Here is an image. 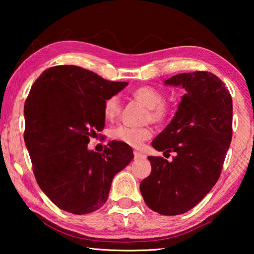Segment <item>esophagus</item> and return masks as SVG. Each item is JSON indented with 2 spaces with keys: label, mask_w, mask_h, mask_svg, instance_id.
Returning <instances> with one entry per match:
<instances>
[{
  "label": "esophagus",
  "mask_w": 254,
  "mask_h": 254,
  "mask_svg": "<svg viewBox=\"0 0 254 254\" xmlns=\"http://www.w3.org/2000/svg\"><path fill=\"white\" fill-rule=\"evenodd\" d=\"M144 158H145L144 154H142L141 152L134 151V159H144Z\"/></svg>",
  "instance_id": "obj_1"
}]
</instances>
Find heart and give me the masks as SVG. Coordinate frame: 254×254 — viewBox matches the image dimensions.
<instances>
[{
  "mask_svg": "<svg viewBox=\"0 0 254 254\" xmlns=\"http://www.w3.org/2000/svg\"><path fill=\"white\" fill-rule=\"evenodd\" d=\"M132 96L137 102L143 104L149 109L147 119L154 123H160L165 121L168 117V109L165 105V95L156 88L142 86L132 92ZM121 112V103L118 95H112L107 97L104 105H103V113L109 121H112L119 117ZM152 133L148 127H130L126 126H120L112 131V137L120 141L124 144L130 145L132 148H140L144 141L151 137Z\"/></svg>",
  "mask_w": 254,
  "mask_h": 254,
  "instance_id": "obj_1",
  "label": "heart"
}]
</instances>
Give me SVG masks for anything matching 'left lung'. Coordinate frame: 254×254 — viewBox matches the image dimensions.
I'll return each mask as SVG.
<instances>
[{"label":"left lung","mask_w":254,"mask_h":254,"mask_svg":"<svg viewBox=\"0 0 254 254\" xmlns=\"http://www.w3.org/2000/svg\"><path fill=\"white\" fill-rule=\"evenodd\" d=\"M163 84L182 87L185 94L152 147L176 156L173 161L148 157L151 174L140 191L152 210L173 216L195 207L220 178L232 140L233 106L225 84L212 72H184Z\"/></svg>","instance_id":"1"}]
</instances>
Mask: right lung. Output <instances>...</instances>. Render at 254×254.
Returning <instances> with one entry per match:
<instances>
[{"mask_svg": "<svg viewBox=\"0 0 254 254\" xmlns=\"http://www.w3.org/2000/svg\"><path fill=\"white\" fill-rule=\"evenodd\" d=\"M127 85L72 65L51 67L32 85L24 104V142L38 185L60 209L83 215L102 207L114 176L134 157L120 141L102 153L87 148L105 127V100Z\"/></svg>", "mask_w": 254, "mask_h": 254, "instance_id": "1", "label": "right lung"}]
</instances>
